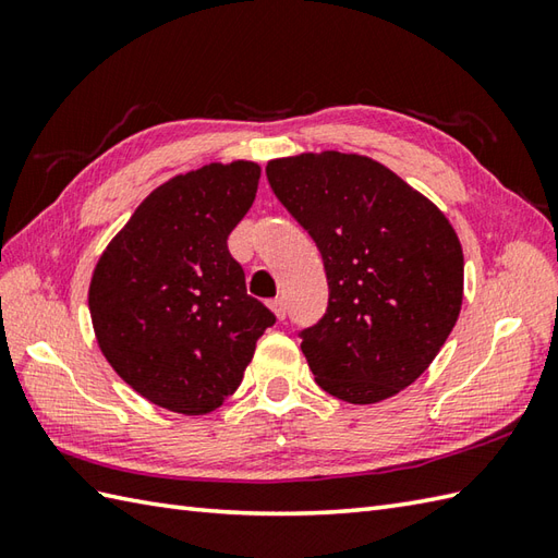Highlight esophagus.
<instances>
[{
  "instance_id": "34e87169",
  "label": "esophagus",
  "mask_w": 558,
  "mask_h": 558,
  "mask_svg": "<svg viewBox=\"0 0 558 558\" xmlns=\"http://www.w3.org/2000/svg\"><path fill=\"white\" fill-rule=\"evenodd\" d=\"M268 306L272 310V314H276L278 322H282V318L288 316V304H286V300H272Z\"/></svg>"
}]
</instances>
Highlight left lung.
I'll return each mask as SVG.
<instances>
[{
	"instance_id": "1",
	"label": "left lung",
	"mask_w": 558,
	"mask_h": 558,
	"mask_svg": "<svg viewBox=\"0 0 558 558\" xmlns=\"http://www.w3.org/2000/svg\"><path fill=\"white\" fill-rule=\"evenodd\" d=\"M266 177L324 258L328 310L302 330L316 384L352 405L398 396L429 369L458 322L465 260L453 225L357 153L276 158Z\"/></svg>"
}]
</instances>
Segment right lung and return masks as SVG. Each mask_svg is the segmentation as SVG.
I'll list each match as a JSON object with an SVG mask.
<instances>
[{"mask_svg":"<svg viewBox=\"0 0 558 558\" xmlns=\"http://www.w3.org/2000/svg\"><path fill=\"white\" fill-rule=\"evenodd\" d=\"M252 160L177 174L141 201L105 246L88 288L98 348L153 405L196 417L242 384L256 340L276 324L248 298L228 236L258 189Z\"/></svg>","mask_w":558,"mask_h":558,"instance_id":"obj_1","label":"right lung"}]
</instances>
